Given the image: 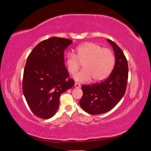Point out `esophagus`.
Returning <instances> with one entry per match:
<instances>
[{"mask_svg":"<svg viewBox=\"0 0 151 151\" xmlns=\"http://www.w3.org/2000/svg\"><path fill=\"white\" fill-rule=\"evenodd\" d=\"M75 87L76 88H81V85L79 84H78V83H75Z\"/></svg>","mask_w":151,"mask_h":151,"instance_id":"1","label":"esophagus"}]
</instances>
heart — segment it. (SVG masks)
I'll return each mask as SVG.
<instances>
[{"mask_svg":"<svg viewBox=\"0 0 151 151\" xmlns=\"http://www.w3.org/2000/svg\"><path fill=\"white\" fill-rule=\"evenodd\" d=\"M115 62V55L110 49L93 42L77 47L76 54L68 53L65 58L67 69L72 74H75L83 63L84 70L74 76L79 83L88 82L92 78L94 81L105 79L111 72Z\"/></svg>","mask_w":151,"mask_h":151,"instance_id":"obj_1","label":"heart"}]
</instances>
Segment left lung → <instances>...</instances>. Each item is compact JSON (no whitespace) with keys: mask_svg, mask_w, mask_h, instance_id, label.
I'll list each match as a JSON object with an SVG mask.
<instances>
[{"mask_svg":"<svg viewBox=\"0 0 151 151\" xmlns=\"http://www.w3.org/2000/svg\"><path fill=\"white\" fill-rule=\"evenodd\" d=\"M113 47L115 65L106 79L99 83L83 85V95L79 104L85 111L91 115H99L115 107L125 94L129 67L127 58L122 49L113 41L107 39Z\"/></svg>","mask_w":151,"mask_h":151,"instance_id":"left-lung-1","label":"left lung"}]
</instances>
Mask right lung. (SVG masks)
Wrapping results in <instances>:
<instances>
[{"instance_id":"1","label":"right lung","mask_w":151,"mask_h":151,"mask_svg":"<svg viewBox=\"0 0 151 151\" xmlns=\"http://www.w3.org/2000/svg\"><path fill=\"white\" fill-rule=\"evenodd\" d=\"M72 43L67 38H50L36 45L27 58L22 91L32 112L42 119L56 113L60 95L74 84L63 58Z\"/></svg>"}]
</instances>
